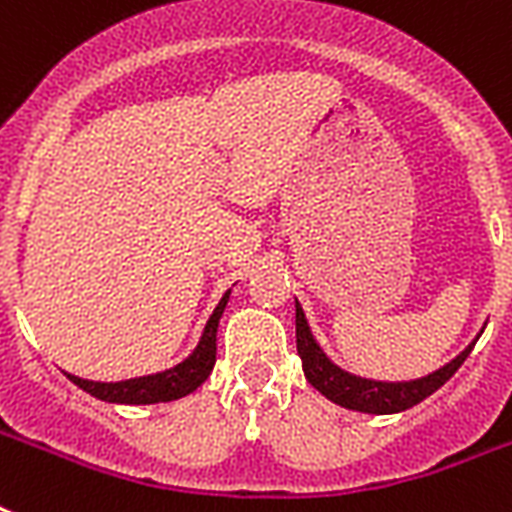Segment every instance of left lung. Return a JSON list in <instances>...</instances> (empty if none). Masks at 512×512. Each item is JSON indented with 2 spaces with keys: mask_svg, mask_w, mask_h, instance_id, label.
Segmentation results:
<instances>
[{
  "mask_svg": "<svg viewBox=\"0 0 512 512\" xmlns=\"http://www.w3.org/2000/svg\"><path fill=\"white\" fill-rule=\"evenodd\" d=\"M295 327H297V353L303 358L305 380L311 382L313 388L319 390L321 396H327L329 401L353 409V412L364 414H396L404 409H412L414 404H420L428 396H433L449 377L462 366V361L470 356V350L476 345V340L470 342L468 348L462 350L460 356L452 358L449 364H444L436 372H430L428 377L409 382H382V380H366L358 374H350L332 361V358L321 350V345L313 337L308 319H305L303 305L295 300ZM484 332V329H481Z\"/></svg>",
  "mask_w": 512,
  "mask_h": 512,
  "instance_id": "1",
  "label": "left lung"
}]
</instances>
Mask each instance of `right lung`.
I'll return each instance as SVG.
<instances>
[{
	"instance_id": "add662e5",
	"label": "right lung",
	"mask_w": 512,
	"mask_h": 512,
	"mask_svg": "<svg viewBox=\"0 0 512 512\" xmlns=\"http://www.w3.org/2000/svg\"><path fill=\"white\" fill-rule=\"evenodd\" d=\"M228 297H231V289L220 297V303H217V308L209 316L207 327H204L199 337V345L191 350V356L183 358L172 369L119 382L84 380V377H76V374L68 372L66 377L74 385H79L84 393H90V396L100 398V401H108V404H164V401H177V398L188 396V393L199 388L201 382L207 380L212 366H215L217 324H220V316H223L225 305H228Z\"/></svg>"
}]
</instances>
